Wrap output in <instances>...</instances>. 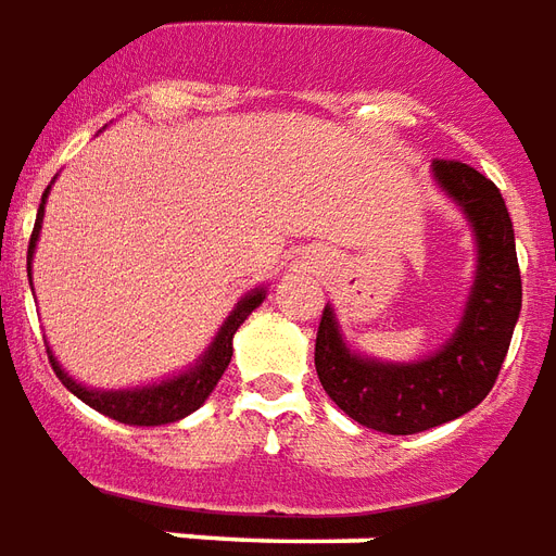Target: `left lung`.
Masks as SVG:
<instances>
[{
	"label": "left lung",
	"instance_id": "obj_1",
	"mask_svg": "<svg viewBox=\"0 0 556 556\" xmlns=\"http://www.w3.org/2000/svg\"><path fill=\"white\" fill-rule=\"evenodd\" d=\"M433 182L459 205L477 247L475 282L454 336L425 359H374L353 351L336 309L324 306L315 339V368L332 404L389 435L421 433L471 413L495 386L521 312L516 236L495 182L463 162H433Z\"/></svg>",
	"mask_w": 556,
	"mask_h": 556
}]
</instances>
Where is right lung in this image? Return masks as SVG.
<instances>
[{
	"mask_svg": "<svg viewBox=\"0 0 556 556\" xmlns=\"http://www.w3.org/2000/svg\"><path fill=\"white\" fill-rule=\"evenodd\" d=\"M49 191H52V185H47V191H43V200H40V208H37L35 232H31V241H28V282H31V258H35L37 238H40V226H43V208H47ZM262 300H265V289L247 291L244 298L236 303V309L226 315V320L220 324V330L215 332L212 344L200 353V359L194 365H188L185 371L174 374L167 380L150 382V386H135V389H88V386L73 380L61 368L55 353L47 348L49 362H52V368L59 374V380L79 401H85L90 409H97V413L109 415L114 421L131 427L174 425V421H179L185 415L200 409L205 404V397L215 392L217 380L224 377L226 365L232 359V339H236L238 327L244 324L250 312L262 306Z\"/></svg>",
	"mask_w": 556,
	"mask_h": 556,
	"instance_id": "1",
	"label": "right lung"
}]
</instances>
